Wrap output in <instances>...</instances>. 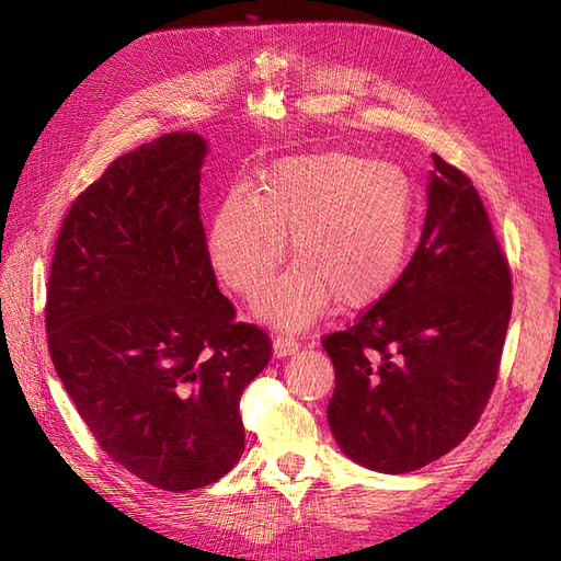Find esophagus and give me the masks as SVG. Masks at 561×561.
<instances>
[{
	"label": "esophagus",
	"mask_w": 561,
	"mask_h": 561,
	"mask_svg": "<svg viewBox=\"0 0 561 561\" xmlns=\"http://www.w3.org/2000/svg\"><path fill=\"white\" fill-rule=\"evenodd\" d=\"M299 339L293 334H276L274 336V353L276 358H285V355H293L295 351H299Z\"/></svg>",
	"instance_id": "34e87169"
}]
</instances>
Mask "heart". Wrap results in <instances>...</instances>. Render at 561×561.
<instances>
[{"mask_svg": "<svg viewBox=\"0 0 561 561\" xmlns=\"http://www.w3.org/2000/svg\"><path fill=\"white\" fill-rule=\"evenodd\" d=\"M412 219L414 186L400 165L318 151L268 165L254 192H229L210 222L208 254L229 290L252 297L290 236L297 260L266 287L257 311L301 328L334 299L344 311L379 301L407 264Z\"/></svg>", "mask_w": 561, "mask_h": 561, "instance_id": "obj_1", "label": "heart"}]
</instances>
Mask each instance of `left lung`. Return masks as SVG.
Here are the masks:
<instances>
[{"label": "left lung", "instance_id": "left-lung-1", "mask_svg": "<svg viewBox=\"0 0 561 561\" xmlns=\"http://www.w3.org/2000/svg\"><path fill=\"white\" fill-rule=\"evenodd\" d=\"M421 243L398 283L351 328L322 336L328 404L346 456L412 472L463 443L499 379L513 276L472 180L433 154Z\"/></svg>", "mask_w": 561, "mask_h": 561}]
</instances>
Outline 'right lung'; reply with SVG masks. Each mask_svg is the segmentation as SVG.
Here are the masks:
<instances>
[{
	"instance_id": "obj_1",
	"label": "right lung",
	"mask_w": 561,
	"mask_h": 561,
	"mask_svg": "<svg viewBox=\"0 0 561 561\" xmlns=\"http://www.w3.org/2000/svg\"><path fill=\"white\" fill-rule=\"evenodd\" d=\"M206 151L168 133L114 159L67 210L46 285V344L79 416L112 461L165 491L239 463L241 396L271 358V336L217 287Z\"/></svg>"
}]
</instances>
